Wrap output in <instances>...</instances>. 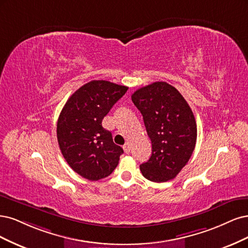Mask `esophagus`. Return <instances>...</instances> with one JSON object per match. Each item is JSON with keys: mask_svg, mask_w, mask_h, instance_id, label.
I'll use <instances>...</instances> for the list:
<instances>
[{"mask_svg": "<svg viewBox=\"0 0 248 248\" xmlns=\"http://www.w3.org/2000/svg\"><path fill=\"white\" fill-rule=\"evenodd\" d=\"M123 148H124V153H125V154H129V153H130V150H131V145H130V143H129V142H126L125 144L123 146Z\"/></svg>", "mask_w": 248, "mask_h": 248, "instance_id": "esophagus-1", "label": "esophagus"}]
</instances>
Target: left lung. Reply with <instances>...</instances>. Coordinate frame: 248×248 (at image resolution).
<instances>
[{
    "label": "left lung",
    "instance_id": "obj_1",
    "mask_svg": "<svg viewBox=\"0 0 248 248\" xmlns=\"http://www.w3.org/2000/svg\"><path fill=\"white\" fill-rule=\"evenodd\" d=\"M143 116L153 153L140 165L142 175L154 182L177 176L196 146L197 124L182 94L164 81L143 86L132 94Z\"/></svg>",
    "mask_w": 248,
    "mask_h": 248
}]
</instances>
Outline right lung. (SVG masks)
I'll use <instances>...</instances> for the list:
<instances>
[{"label":"right lung","mask_w":248,"mask_h":248,"mask_svg":"<svg viewBox=\"0 0 248 248\" xmlns=\"http://www.w3.org/2000/svg\"><path fill=\"white\" fill-rule=\"evenodd\" d=\"M127 89L93 80L72 94L62 110L57 124L60 149L69 166L85 179L97 181L109 176L124 154L102 121Z\"/></svg>","instance_id":"1"}]
</instances>
